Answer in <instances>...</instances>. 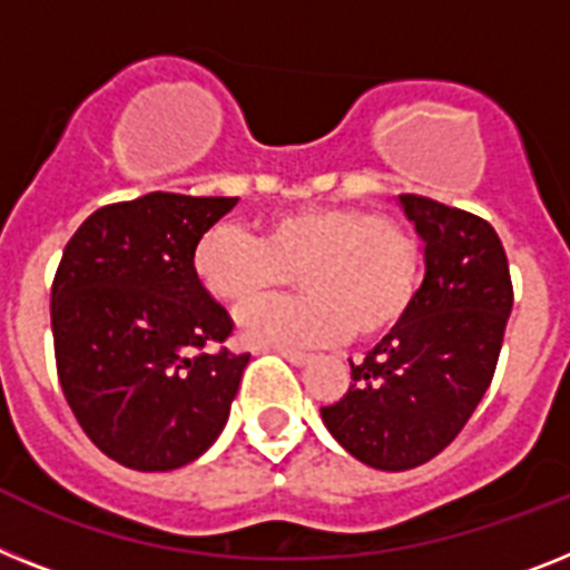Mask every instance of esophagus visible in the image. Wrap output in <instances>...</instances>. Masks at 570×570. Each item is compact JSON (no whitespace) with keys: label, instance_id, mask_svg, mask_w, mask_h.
Returning <instances> with one entry per match:
<instances>
[{"label":"esophagus","instance_id":"obj_1","mask_svg":"<svg viewBox=\"0 0 570 570\" xmlns=\"http://www.w3.org/2000/svg\"><path fill=\"white\" fill-rule=\"evenodd\" d=\"M281 353V356L286 358V362H289V365H295V367H304V365H309V362H313V356H309V353H298V351H277Z\"/></svg>","mask_w":570,"mask_h":570}]
</instances>
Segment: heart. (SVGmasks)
<instances>
[{"label": "heart", "mask_w": 570, "mask_h": 570, "mask_svg": "<svg viewBox=\"0 0 570 570\" xmlns=\"http://www.w3.org/2000/svg\"><path fill=\"white\" fill-rule=\"evenodd\" d=\"M304 293L248 309L246 342L313 347L376 338L409 315L420 286V246L394 217L351 205H304L272 214L255 234L214 226L194 248V275L205 293L232 309L269 298L289 281Z\"/></svg>", "instance_id": "heart-1"}]
</instances>
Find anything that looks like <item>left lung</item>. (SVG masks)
I'll list each match as a JSON object with an SVG mask.
<instances>
[{"mask_svg": "<svg viewBox=\"0 0 570 570\" xmlns=\"http://www.w3.org/2000/svg\"><path fill=\"white\" fill-rule=\"evenodd\" d=\"M396 203L423 240V284L403 322L351 362L347 394L322 409L327 432L385 472L414 470L458 438L490 389L513 309L504 246L487 219L414 194Z\"/></svg>", "mask_w": 570, "mask_h": 570, "instance_id": "8db88e82", "label": "left lung"}]
</instances>
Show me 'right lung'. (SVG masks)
I'll use <instances>...</instances> for the list:
<instances>
[{
    "label": "right lung",
    "mask_w": 570,
    "mask_h": 570,
    "mask_svg": "<svg viewBox=\"0 0 570 570\" xmlns=\"http://www.w3.org/2000/svg\"><path fill=\"white\" fill-rule=\"evenodd\" d=\"M237 196L147 194L98 208L51 286L57 376L95 446L138 472L196 461L226 429L248 353H212L234 322L194 248Z\"/></svg>",
    "instance_id": "add662e5"
}]
</instances>
